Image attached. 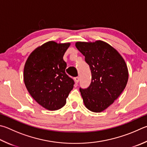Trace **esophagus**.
Wrapping results in <instances>:
<instances>
[{
    "label": "esophagus",
    "instance_id": "obj_1",
    "mask_svg": "<svg viewBox=\"0 0 147 147\" xmlns=\"http://www.w3.org/2000/svg\"><path fill=\"white\" fill-rule=\"evenodd\" d=\"M74 80H75V82L77 84V83H78L80 81V78L78 76L75 77V78H74Z\"/></svg>",
    "mask_w": 147,
    "mask_h": 147
}]
</instances>
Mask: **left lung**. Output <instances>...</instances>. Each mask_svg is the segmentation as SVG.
<instances>
[{"mask_svg":"<svg viewBox=\"0 0 147 147\" xmlns=\"http://www.w3.org/2000/svg\"><path fill=\"white\" fill-rule=\"evenodd\" d=\"M75 46L85 57L92 74L90 86L80 89L84 105L90 111L101 113L114 102L126 87L127 64L118 51L104 41L77 42Z\"/></svg>","mask_w":147,"mask_h":147,"instance_id":"left-lung-1","label":"left lung"}]
</instances>
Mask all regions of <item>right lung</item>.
Listing matches in <instances>:
<instances>
[{"mask_svg":"<svg viewBox=\"0 0 147 147\" xmlns=\"http://www.w3.org/2000/svg\"><path fill=\"white\" fill-rule=\"evenodd\" d=\"M70 42L49 41L29 55L24 68V81L28 91L40 105L49 111L63 107L74 81L67 75L63 60Z\"/></svg>","mask_w":147,"mask_h":147,"instance_id":"1","label":"right lung"}]
</instances>
